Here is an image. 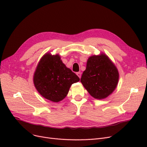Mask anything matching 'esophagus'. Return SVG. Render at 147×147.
<instances>
[{"mask_svg":"<svg viewBox=\"0 0 147 147\" xmlns=\"http://www.w3.org/2000/svg\"><path fill=\"white\" fill-rule=\"evenodd\" d=\"M77 75L78 76V77L80 79L81 78V73L80 72H78V73H77Z\"/></svg>","mask_w":147,"mask_h":147,"instance_id":"obj_1","label":"esophagus"}]
</instances>
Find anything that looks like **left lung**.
<instances>
[{"label":"left lung","instance_id":"1","mask_svg":"<svg viewBox=\"0 0 147 147\" xmlns=\"http://www.w3.org/2000/svg\"><path fill=\"white\" fill-rule=\"evenodd\" d=\"M117 68L105 54L90 57L80 82L89 94L101 99L110 95L116 88L119 81Z\"/></svg>","mask_w":147,"mask_h":147}]
</instances>
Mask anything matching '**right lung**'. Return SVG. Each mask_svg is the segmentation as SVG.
<instances>
[{
  "label": "right lung",
  "mask_w": 147,
  "mask_h": 147,
  "mask_svg": "<svg viewBox=\"0 0 147 147\" xmlns=\"http://www.w3.org/2000/svg\"><path fill=\"white\" fill-rule=\"evenodd\" d=\"M79 77L66 67L58 55H45L38 63L34 75V86L39 94L53 102H59L68 94L73 83Z\"/></svg>",
  "instance_id": "obj_1"
}]
</instances>
